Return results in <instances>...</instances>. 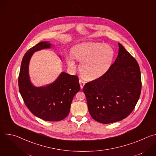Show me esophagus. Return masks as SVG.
I'll return each instance as SVG.
<instances>
[{
  "label": "esophagus",
  "instance_id": "1",
  "mask_svg": "<svg viewBox=\"0 0 156 156\" xmlns=\"http://www.w3.org/2000/svg\"><path fill=\"white\" fill-rule=\"evenodd\" d=\"M79 83H80V87H81V89H83V87H84V84H85L86 82H85V81H84L83 80L80 79V80H79Z\"/></svg>",
  "mask_w": 156,
  "mask_h": 156
}]
</instances>
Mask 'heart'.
Listing matches in <instances>:
<instances>
[{"instance_id": "1", "label": "heart", "mask_w": 156, "mask_h": 156, "mask_svg": "<svg viewBox=\"0 0 156 156\" xmlns=\"http://www.w3.org/2000/svg\"><path fill=\"white\" fill-rule=\"evenodd\" d=\"M115 57L114 49L102 43L84 42L76 45L72 52L66 55V60L71 66L75 65V57L81 62L80 70L87 79L96 80L110 69Z\"/></svg>"}]
</instances>
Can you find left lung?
Masks as SVG:
<instances>
[{
	"instance_id": "1",
	"label": "left lung",
	"mask_w": 156,
	"mask_h": 156,
	"mask_svg": "<svg viewBox=\"0 0 156 156\" xmlns=\"http://www.w3.org/2000/svg\"><path fill=\"white\" fill-rule=\"evenodd\" d=\"M83 90L94 120L104 124L120 121L132 112L140 96L139 65L119 43L118 56L108 72L87 83Z\"/></svg>"
}]
</instances>
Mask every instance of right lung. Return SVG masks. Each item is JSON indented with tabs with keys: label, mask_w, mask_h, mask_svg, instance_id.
<instances>
[{
	"label": "right lung",
	"mask_w": 156,
	"mask_h": 156,
	"mask_svg": "<svg viewBox=\"0 0 156 156\" xmlns=\"http://www.w3.org/2000/svg\"><path fill=\"white\" fill-rule=\"evenodd\" d=\"M52 44L42 41L30 49L21 61L18 77L20 94L31 112L42 120L57 122L67 117L75 95L80 91L76 76L62 72L52 83L37 87L33 85L29 75V65L35 52L50 49Z\"/></svg>",
	"instance_id": "obj_1"
}]
</instances>
